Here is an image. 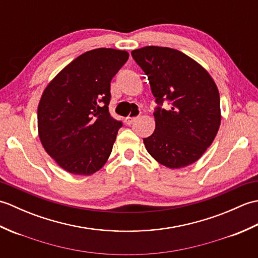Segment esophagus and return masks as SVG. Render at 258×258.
Wrapping results in <instances>:
<instances>
[{"label":"esophagus","mask_w":258,"mask_h":258,"mask_svg":"<svg viewBox=\"0 0 258 258\" xmlns=\"http://www.w3.org/2000/svg\"><path fill=\"white\" fill-rule=\"evenodd\" d=\"M136 119H138V117H131V116H127V117H125V123L126 124H127V125H131V124H132L133 122H135V120Z\"/></svg>","instance_id":"34e87169"}]
</instances>
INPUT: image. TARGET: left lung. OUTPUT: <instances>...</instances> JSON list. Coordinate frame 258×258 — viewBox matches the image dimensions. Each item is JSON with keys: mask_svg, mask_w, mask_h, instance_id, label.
Returning <instances> with one entry per match:
<instances>
[{"mask_svg": "<svg viewBox=\"0 0 258 258\" xmlns=\"http://www.w3.org/2000/svg\"><path fill=\"white\" fill-rule=\"evenodd\" d=\"M132 56L150 80L158 106L155 131L143 139L150 155L168 168H182L199 161L221 125L220 93L210 73L180 51L145 46ZM171 108L162 109V102Z\"/></svg>", "mask_w": 258, "mask_h": 258, "instance_id": "left-lung-1", "label": "left lung"}]
</instances>
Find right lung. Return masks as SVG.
Here are the masks:
<instances>
[{
	"instance_id": "right-lung-1",
	"label": "right lung",
	"mask_w": 258,
	"mask_h": 258,
	"mask_svg": "<svg viewBox=\"0 0 258 258\" xmlns=\"http://www.w3.org/2000/svg\"><path fill=\"white\" fill-rule=\"evenodd\" d=\"M130 54L95 48L68 64L43 91L37 130L46 153L74 175H92L112 153L122 123L108 112L111 81Z\"/></svg>"
}]
</instances>
